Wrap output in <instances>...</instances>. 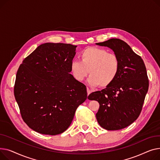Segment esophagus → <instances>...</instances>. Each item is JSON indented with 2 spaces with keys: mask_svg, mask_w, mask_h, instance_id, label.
<instances>
[{
  "mask_svg": "<svg viewBox=\"0 0 160 160\" xmlns=\"http://www.w3.org/2000/svg\"><path fill=\"white\" fill-rule=\"evenodd\" d=\"M87 94H88V96L90 94V93H91V90L89 89V88L88 87H87Z\"/></svg>",
  "mask_w": 160,
  "mask_h": 160,
  "instance_id": "esophagus-1",
  "label": "esophagus"
}]
</instances>
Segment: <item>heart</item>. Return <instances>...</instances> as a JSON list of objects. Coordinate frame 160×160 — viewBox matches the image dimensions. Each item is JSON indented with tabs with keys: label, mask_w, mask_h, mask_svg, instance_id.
<instances>
[{
	"label": "heart",
	"mask_w": 160,
	"mask_h": 160,
	"mask_svg": "<svg viewBox=\"0 0 160 160\" xmlns=\"http://www.w3.org/2000/svg\"><path fill=\"white\" fill-rule=\"evenodd\" d=\"M81 61H73L70 70L73 78L82 81L90 74L92 87L106 88L114 82L120 70V60L114 53L98 47H88L80 55Z\"/></svg>",
	"instance_id": "obj_1"
}]
</instances>
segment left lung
<instances>
[{
  "label": "left lung",
  "mask_w": 160,
  "mask_h": 160,
  "mask_svg": "<svg viewBox=\"0 0 160 160\" xmlns=\"http://www.w3.org/2000/svg\"><path fill=\"white\" fill-rule=\"evenodd\" d=\"M107 46L120 60V70L110 85L91 93L88 99L99 103L96 119L108 130L124 128L135 121L142 112L148 89L145 63L128 44L119 39L96 43Z\"/></svg>",
  "instance_id": "obj_1"
}]
</instances>
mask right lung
Segmentation results:
<instances>
[{
  "label": "right lung",
  "mask_w": 160,
  "mask_h": 160,
  "mask_svg": "<svg viewBox=\"0 0 160 160\" xmlns=\"http://www.w3.org/2000/svg\"><path fill=\"white\" fill-rule=\"evenodd\" d=\"M76 47L42 44L18 69L15 98L23 121L37 132L53 136L64 132L87 98L86 86L70 73Z\"/></svg>",
  "instance_id": "add662e5"
}]
</instances>
